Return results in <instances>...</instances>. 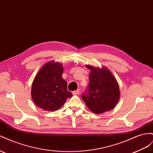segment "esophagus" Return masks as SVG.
<instances>
[{"instance_id": "34e87169", "label": "esophagus", "mask_w": 153, "mask_h": 153, "mask_svg": "<svg viewBox=\"0 0 153 153\" xmlns=\"http://www.w3.org/2000/svg\"><path fill=\"white\" fill-rule=\"evenodd\" d=\"M79 93H80V91H79V89L76 90V91H73V92H72L73 94H74V95H76V94H79Z\"/></svg>"}]
</instances>
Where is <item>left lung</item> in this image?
I'll return each mask as SVG.
<instances>
[{
  "instance_id": "obj_1",
  "label": "left lung",
  "mask_w": 153,
  "mask_h": 153,
  "mask_svg": "<svg viewBox=\"0 0 153 153\" xmlns=\"http://www.w3.org/2000/svg\"><path fill=\"white\" fill-rule=\"evenodd\" d=\"M90 69L88 89L82 98L93 113L101 114L112 110L120 99L119 85L109 70L102 67L95 68L88 65Z\"/></svg>"
}]
</instances>
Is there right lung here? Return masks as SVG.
Segmentation results:
<instances>
[{"label": "right lung", "instance_id": "add662e5", "mask_svg": "<svg viewBox=\"0 0 153 153\" xmlns=\"http://www.w3.org/2000/svg\"><path fill=\"white\" fill-rule=\"evenodd\" d=\"M63 71L62 65L51 61L45 64L37 73L32 84L31 97L40 108L55 111L73 96L62 76Z\"/></svg>", "mask_w": 153, "mask_h": 153}]
</instances>
